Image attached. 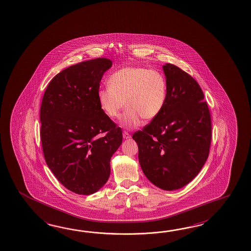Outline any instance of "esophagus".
<instances>
[{
  "instance_id": "1",
  "label": "esophagus",
  "mask_w": 251,
  "mask_h": 251,
  "mask_svg": "<svg viewBox=\"0 0 251 251\" xmlns=\"http://www.w3.org/2000/svg\"><path fill=\"white\" fill-rule=\"evenodd\" d=\"M123 139H128L130 138V134L127 132V131H123Z\"/></svg>"
}]
</instances>
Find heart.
<instances>
[{"mask_svg": "<svg viewBox=\"0 0 251 251\" xmlns=\"http://www.w3.org/2000/svg\"><path fill=\"white\" fill-rule=\"evenodd\" d=\"M167 96V79L161 73L143 67L119 69L109 78V85L100 87L97 99L101 111L110 119H117L125 105L123 127L139 126L144 119L155 120L161 113Z\"/></svg>", "mask_w": 251, "mask_h": 251, "instance_id": "obj_1", "label": "heart"}]
</instances>
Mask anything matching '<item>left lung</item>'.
<instances>
[{
	"instance_id": "1",
	"label": "left lung",
	"mask_w": 251,
	"mask_h": 251,
	"mask_svg": "<svg viewBox=\"0 0 251 251\" xmlns=\"http://www.w3.org/2000/svg\"><path fill=\"white\" fill-rule=\"evenodd\" d=\"M167 101L161 113L133 134L139 161L147 178L173 191L189 184L206 162L211 139V114L200 85L172 64L163 66Z\"/></svg>"
}]
</instances>
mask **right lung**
<instances>
[{
	"label": "right lung",
	"mask_w": 251,
	"mask_h": 251,
	"mask_svg": "<svg viewBox=\"0 0 251 251\" xmlns=\"http://www.w3.org/2000/svg\"><path fill=\"white\" fill-rule=\"evenodd\" d=\"M112 66L108 58H95L67 67L51 80L41 102L45 160L57 180L78 195H92L106 184L111 157L123 142L122 128L97 99L101 77Z\"/></svg>",
	"instance_id": "right-lung-1"
}]
</instances>
